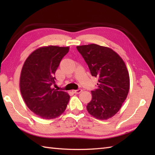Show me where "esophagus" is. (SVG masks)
Returning <instances> with one entry per match:
<instances>
[{
	"instance_id": "obj_1",
	"label": "esophagus",
	"mask_w": 155,
	"mask_h": 155,
	"mask_svg": "<svg viewBox=\"0 0 155 155\" xmlns=\"http://www.w3.org/2000/svg\"><path fill=\"white\" fill-rule=\"evenodd\" d=\"M82 92L81 89H78V90H73L72 91V93L74 94H79Z\"/></svg>"
}]
</instances>
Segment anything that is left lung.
<instances>
[{
	"label": "left lung",
	"mask_w": 155,
	"mask_h": 155,
	"mask_svg": "<svg viewBox=\"0 0 155 155\" xmlns=\"http://www.w3.org/2000/svg\"><path fill=\"white\" fill-rule=\"evenodd\" d=\"M90 69L98 78L97 89L91 91L92 99L87 109L98 120H107L116 114L130 88V78L124 61L116 52L96 44L77 46Z\"/></svg>",
	"instance_id": "left-lung-1"
}]
</instances>
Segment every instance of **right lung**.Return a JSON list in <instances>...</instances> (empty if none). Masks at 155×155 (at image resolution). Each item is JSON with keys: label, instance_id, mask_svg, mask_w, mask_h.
<instances>
[{"label": "right lung", "instance_id": "add662e5", "mask_svg": "<svg viewBox=\"0 0 155 155\" xmlns=\"http://www.w3.org/2000/svg\"><path fill=\"white\" fill-rule=\"evenodd\" d=\"M69 47L47 46L36 49L26 59L20 77L23 100L32 112L43 119L57 118L64 113L70 96L51 88L54 74Z\"/></svg>", "mask_w": 155, "mask_h": 155}]
</instances>
